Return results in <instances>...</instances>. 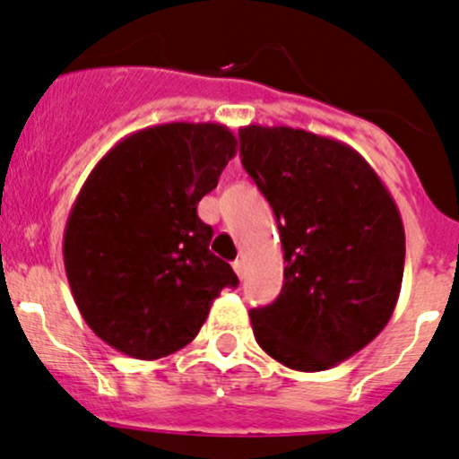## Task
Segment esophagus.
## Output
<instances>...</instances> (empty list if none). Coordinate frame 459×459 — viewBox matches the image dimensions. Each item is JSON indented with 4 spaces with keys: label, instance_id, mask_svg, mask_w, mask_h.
I'll use <instances>...</instances> for the list:
<instances>
[{
    "label": "esophagus",
    "instance_id": "obj_1",
    "mask_svg": "<svg viewBox=\"0 0 459 459\" xmlns=\"http://www.w3.org/2000/svg\"><path fill=\"white\" fill-rule=\"evenodd\" d=\"M234 272H236V276H238V279H245V274H247V267H245V261H234Z\"/></svg>",
    "mask_w": 459,
    "mask_h": 459
}]
</instances>
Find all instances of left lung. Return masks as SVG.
Wrapping results in <instances>:
<instances>
[{
    "label": "left lung",
    "mask_w": 459,
    "mask_h": 459,
    "mask_svg": "<svg viewBox=\"0 0 459 459\" xmlns=\"http://www.w3.org/2000/svg\"><path fill=\"white\" fill-rule=\"evenodd\" d=\"M240 162L272 205L283 290L249 310L258 346L319 373L385 328L402 290L406 236L393 196L361 153L292 126L238 129Z\"/></svg>",
    "instance_id": "obj_1"
}]
</instances>
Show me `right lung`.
Listing matches in <instances>:
<instances>
[{
    "label": "right lung",
    "mask_w": 459,
    "mask_h": 459,
    "mask_svg": "<svg viewBox=\"0 0 459 459\" xmlns=\"http://www.w3.org/2000/svg\"><path fill=\"white\" fill-rule=\"evenodd\" d=\"M236 143L216 122L147 126L82 185L62 243L66 279L82 319L117 352L149 361L180 351L221 290L238 283L196 214Z\"/></svg>",
    "instance_id": "1"
}]
</instances>
